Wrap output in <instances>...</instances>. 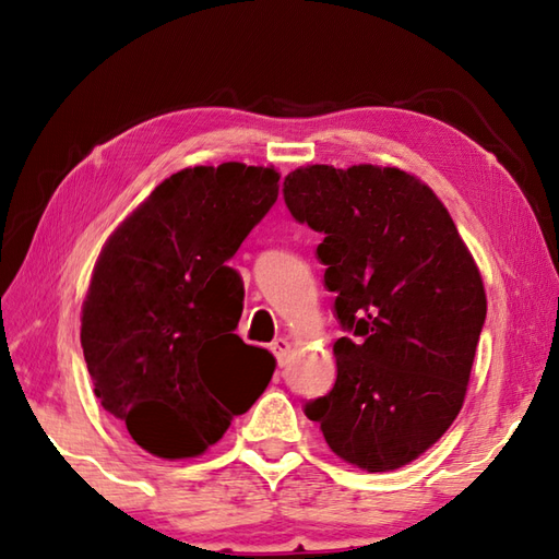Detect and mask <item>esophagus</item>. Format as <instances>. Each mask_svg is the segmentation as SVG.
<instances>
[{"instance_id": "obj_1", "label": "esophagus", "mask_w": 559, "mask_h": 559, "mask_svg": "<svg viewBox=\"0 0 559 559\" xmlns=\"http://www.w3.org/2000/svg\"><path fill=\"white\" fill-rule=\"evenodd\" d=\"M271 350H273V355H276L278 365L283 367V365H286V360H288V353H290V341H288V338H276V341L271 343Z\"/></svg>"}]
</instances>
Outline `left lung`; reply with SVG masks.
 <instances>
[{"mask_svg":"<svg viewBox=\"0 0 559 559\" xmlns=\"http://www.w3.org/2000/svg\"><path fill=\"white\" fill-rule=\"evenodd\" d=\"M334 314L336 384L305 406L336 456L370 473L418 459L456 420L488 312L480 271L430 187L399 168L307 165L283 182Z\"/></svg>","mask_w":559,"mask_h":559,"instance_id":"obj_1","label":"left lung"}]
</instances>
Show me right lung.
I'll return each instance as SVG.
<instances>
[{
    "mask_svg": "<svg viewBox=\"0 0 559 559\" xmlns=\"http://www.w3.org/2000/svg\"><path fill=\"white\" fill-rule=\"evenodd\" d=\"M281 175L197 165L163 180L93 269L81 346L103 408L160 459L199 456L264 394L276 360L235 334L228 261L278 199Z\"/></svg>",
    "mask_w": 559,
    "mask_h": 559,
    "instance_id": "obj_1",
    "label": "right lung"
}]
</instances>
